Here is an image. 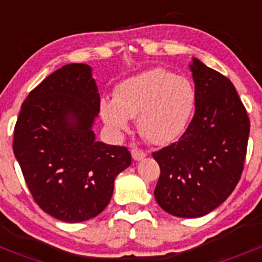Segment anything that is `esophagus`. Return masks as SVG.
Returning a JSON list of instances; mask_svg holds the SVG:
<instances>
[{"mask_svg": "<svg viewBox=\"0 0 262 262\" xmlns=\"http://www.w3.org/2000/svg\"><path fill=\"white\" fill-rule=\"evenodd\" d=\"M131 155H133V159L135 160V161H140V160H143L147 156V154H145L144 151H142V149H139V148L136 147H134L133 149H131Z\"/></svg>", "mask_w": 262, "mask_h": 262, "instance_id": "obj_1", "label": "esophagus"}]
</instances>
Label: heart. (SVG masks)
I'll list each match as a JSON object with an SVG mask.
<instances>
[{"label":"heart","instance_id":"b5f03b06","mask_svg":"<svg viewBox=\"0 0 262 262\" xmlns=\"http://www.w3.org/2000/svg\"><path fill=\"white\" fill-rule=\"evenodd\" d=\"M195 107V90L182 76L164 68L142 72L122 81L114 98L101 99L99 113L114 135L129 128V118L138 117V129L152 144L173 142L186 129Z\"/></svg>","mask_w":262,"mask_h":262}]
</instances>
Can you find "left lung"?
Returning <instances> with one entry per match:
<instances>
[{"label": "left lung", "instance_id": "8db88e82", "mask_svg": "<svg viewBox=\"0 0 262 262\" xmlns=\"http://www.w3.org/2000/svg\"><path fill=\"white\" fill-rule=\"evenodd\" d=\"M195 111L180 140L154 152L160 165L156 202L178 217L209 214L230 196L240 180L249 119L235 86L193 57Z\"/></svg>", "mask_w": 262, "mask_h": 262}]
</instances>
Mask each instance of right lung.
<instances>
[{"label":"right lung","mask_w":262,"mask_h":262,"mask_svg":"<svg viewBox=\"0 0 262 262\" xmlns=\"http://www.w3.org/2000/svg\"><path fill=\"white\" fill-rule=\"evenodd\" d=\"M99 93L92 67L68 64L25 99L13 151L39 207L67 223L97 216L117 176L131 165L126 147L96 140Z\"/></svg>","instance_id":"obj_1"}]
</instances>
